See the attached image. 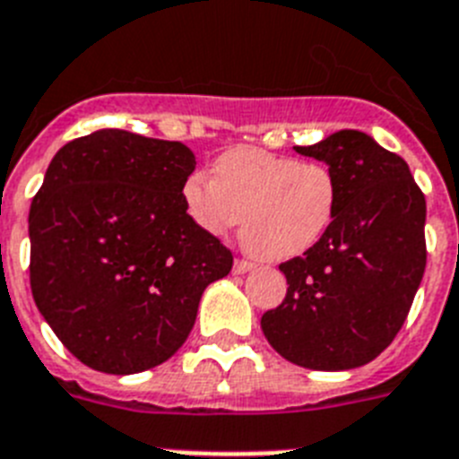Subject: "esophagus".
Wrapping results in <instances>:
<instances>
[{
  "mask_svg": "<svg viewBox=\"0 0 459 459\" xmlns=\"http://www.w3.org/2000/svg\"><path fill=\"white\" fill-rule=\"evenodd\" d=\"M252 268L254 264L247 259H236V264H233V273H236V275H245V273H249Z\"/></svg>",
  "mask_w": 459,
  "mask_h": 459,
  "instance_id": "obj_1",
  "label": "esophagus"
}]
</instances>
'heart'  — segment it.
<instances>
[{"instance_id":"obj_1","label":"heart","mask_w":459,"mask_h":459,"mask_svg":"<svg viewBox=\"0 0 459 459\" xmlns=\"http://www.w3.org/2000/svg\"><path fill=\"white\" fill-rule=\"evenodd\" d=\"M212 177L182 184L186 217L205 236L223 238L242 221V238L268 261L315 247L338 210V179L326 163L236 146L214 160Z\"/></svg>"}]
</instances>
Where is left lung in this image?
Instances as JSON below:
<instances>
[{"label":"left lung","mask_w":459,"mask_h":459,"mask_svg":"<svg viewBox=\"0 0 459 459\" xmlns=\"http://www.w3.org/2000/svg\"><path fill=\"white\" fill-rule=\"evenodd\" d=\"M294 149L333 170L338 210L315 247L280 264L287 296L261 329L303 368L364 367L394 341L425 275V195L406 160L359 130Z\"/></svg>","instance_id":"1"}]
</instances>
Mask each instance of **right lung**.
I'll use <instances>...</instances> for the list:
<instances>
[{
    "label": "right lung",
    "instance_id": "add662e5",
    "mask_svg": "<svg viewBox=\"0 0 459 459\" xmlns=\"http://www.w3.org/2000/svg\"><path fill=\"white\" fill-rule=\"evenodd\" d=\"M182 142L107 128L53 156L30 207V287L65 348L102 373H140L182 348L233 254L186 217Z\"/></svg>",
    "mask_w": 459,
    "mask_h": 459
}]
</instances>
